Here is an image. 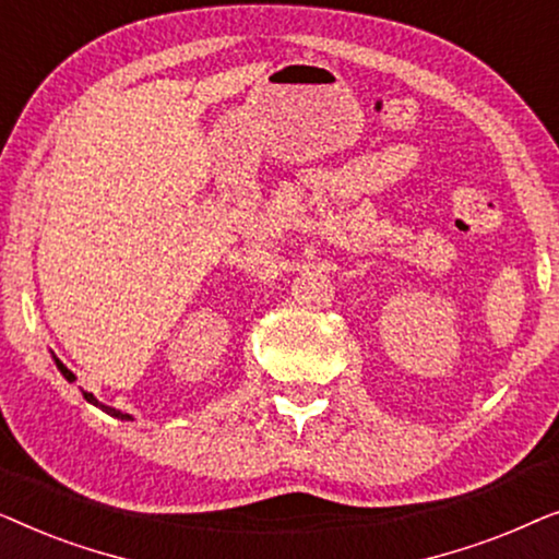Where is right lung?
Listing matches in <instances>:
<instances>
[{
    "instance_id": "obj_1",
    "label": "right lung",
    "mask_w": 559,
    "mask_h": 559,
    "mask_svg": "<svg viewBox=\"0 0 559 559\" xmlns=\"http://www.w3.org/2000/svg\"><path fill=\"white\" fill-rule=\"evenodd\" d=\"M56 366H58V369H60V373H63V377H66L68 381H75V377H73V371H71V369H68V366H63V364H60V361H58V358H56ZM83 396H86V402H91V404H96V407H98V409H104V412H106V415H111V417H117V419H132V417H129V415H124V412L114 409V407H109V404H102V402H98V400H96V396H94V394H91V392H83Z\"/></svg>"
}]
</instances>
